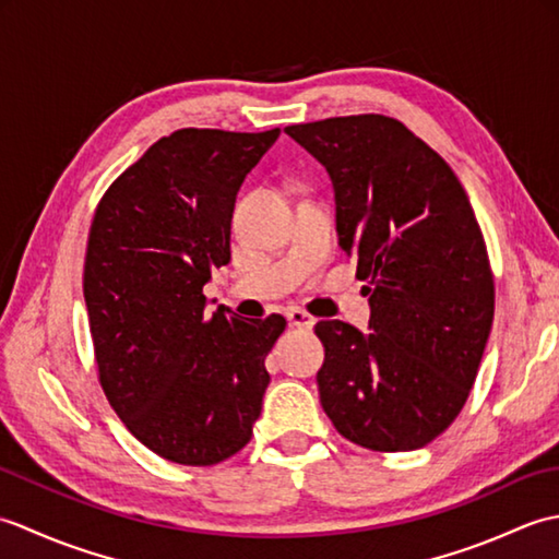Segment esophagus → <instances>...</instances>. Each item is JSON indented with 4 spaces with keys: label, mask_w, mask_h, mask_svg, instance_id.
Listing matches in <instances>:
<instances>
[{
    "label": "esophagus",
    "mask_w": 559,
    "mask_h": 559,
    "mask_svg": "<svg viewBox=\"0 0 559 559\" xmlns=\"http://www.w3.org/2000/svg\"><path fill=\"white\" fill-rule=\"evenodd\" d=\"M286 317H288V324L298 326V329H312V324H314V317L307 314L305 310H300V307H290Z\"/></svg>",
    "instance_id": "obj_1"
}]
</instances>
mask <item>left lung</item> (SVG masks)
Wrapping results in <instances>:
<instances>
[{"instance_id": "left-lung-1", "label": "left lung", "mask_w": 559, "mask_h": 559, "mask_svg": "<svg viewBox=\"0 0 559 559\" xmlns=\"http://www.w3.org/2000/svg\"><path fill=\"white\" fill-rule=\"evenodd\" d=\"M286 134L326 168L338 245L370 283L367 334L341 319L314 326L322 408L358 447L430 444L471 394L495 314L488 247L466 189L394 117H329Z\"/></svg>"}]
</instances>
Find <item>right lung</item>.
I'll return each instance as SVG.
<instances>
[{"label":"right lung","mask_w":559,"mask_h":559,"mask_svg":"<svg viewBox=\"0 0 559 559\" xmlns=\"http://www.w3.org/2000/svg\"><path fill=\"white\" fill-rule=\"evenodd\" d=\"M278 134L177 129L117 177L91 223L83 298L100 386L141 444L182 466L237 454L271 382L286 319L209 312L204 286L230 261L235 197Z\"/></svg>","instance_id":"add662e5"}]
</instances>
